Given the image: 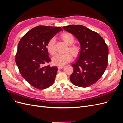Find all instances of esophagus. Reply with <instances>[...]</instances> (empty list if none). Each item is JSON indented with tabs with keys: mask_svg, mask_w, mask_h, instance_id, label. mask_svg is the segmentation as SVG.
Instances as JSON below:
<instances>
[{
	"mask_svg": "<svg viewBox=\"0 0 123 123\" xmlns=\"http://www.w3.org/2000/svg\"><path fill=\"white\" fill-rule=\"evenodd\" d=\"M65 66H58V69H62L63 68H64Z\"/></svg>",
	"mask_w": 123,
	"mask_h": 123,
	"instance_id": "obj_1",
	"label": "esophagus"
}]
</instances>
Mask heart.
Returning a JSON list of instances; mask_svg holds the SVG:
<instances>
[{
    "label": "heart",
    "mask_w": 123,
    "mask_h": 123,
    "mask_svg": "<svg viewBox=\"0 0 123 123\" xmlns=\"http://www.w3.org/2000/svg\"><path fill=\"white\" fill-rule=\"evenodd\" d=\"M61 37L64 42L69 45L68 51H70L72 54L76 56L79 54L80 51V46L79 44L73 43L74 42V36L70 32H65L61 35ZM55 38H51L47 43V48L48 51L51 55H53L56 52ZM72 59V55L70 52L64 54L58 53L52 57V62L54 65L59 66L64 65L70 62Z\"/></svg>",
    "instance_id": "1"
}]
</instances>
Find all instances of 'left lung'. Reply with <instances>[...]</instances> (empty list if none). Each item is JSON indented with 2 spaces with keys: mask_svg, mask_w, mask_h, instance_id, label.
I'll return each instance as SVG.
<instances>
[{
  "mask_svg": "<svg viewBox=\"0 0 123 123\" xmlns=\"http://www.w3.org/2000/svg\"><path fill=\"white\" fill-rule=\"evenodd\" d=\"M79 40L80 50L76 62L71 66V83L76 86L86 88L98 80L108 66V48L98 33L80 25L62 27Z\"/></svg>",
  "mask_w": 123,
  "mask_h": 123,
  "instance_id": "obj_1",
  "label": "left lung"
}]
</instances>
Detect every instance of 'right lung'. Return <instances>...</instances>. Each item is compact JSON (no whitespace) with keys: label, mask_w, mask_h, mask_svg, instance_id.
Instances as JSON below:
<instances>
[{"label":"right lung","mask_w":123,"mask_h":123,"mask_svg":"<svg viewBox=\"0 0 123 123\" xmlns=\"http://www.w3.org/2000/svg\"><path fill=\"white\" fill-rule=\"evenodd\" d=\"M62 31L61 27L39 25L29 31L19 41L16 64L22 76L33 87L43 90L54 83L58 68L44 65L51 61L47 44L51 38Z\"/></svg>","instance_id":"add662e5"}]
</instances>
